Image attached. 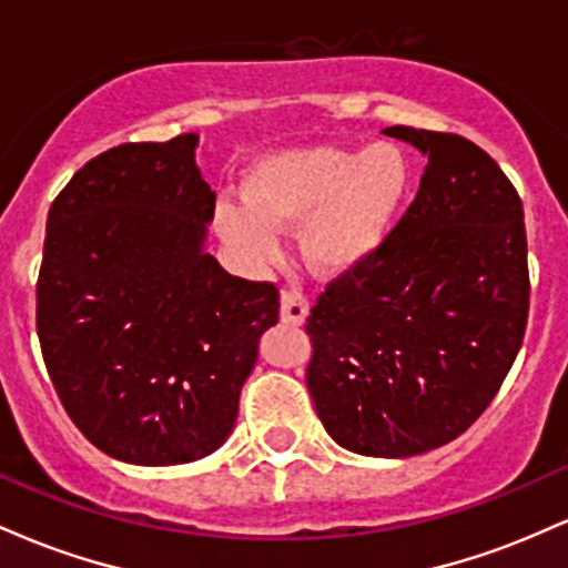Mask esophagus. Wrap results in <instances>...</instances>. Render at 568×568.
<instances>
[{"instance_id": "1", "label": "esophagus", "mask_w": 568, "mask_h": 568, "mask_svg": "<svg viewBox=\"0 0 568 568\" xmlns=\"http://www.w3.org/2000/svg\"><path fill=\"white\" fill-rule=\"evenodd\" d=\"M310 315V302L298 288H283L280 293V321L285 325H302Z\"/></svg>"}]
</instances>
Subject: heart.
<instances>
[{"instance_id": "obj_1", "label": "heart", "mask_w": 568, "mask_h": 568, "mask_svg": "<svg viewBox=\"0 0 568 568\" xmlns=\"http://www.w3.org/2000/svg\"><path fill=\"white\" fill-rule=\"evenodd\" d=\"M410 168L395 143L363 152L304 146L253 165L245 205H221V230L253 253H272L277 232L306 224L304 253L323 272L361 264L382 243L408 192Z\"/></svg>"}]
</instances>
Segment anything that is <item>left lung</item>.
<instances>
[{
	"label": "left lung",
	"instance_id": "obj_1",
	"mask_svg": "<svg viewBox=\"0 0 568 568\" xmlns=\"http://www.w3.org/2000/svg\"><path fill=\"white\" fill-rule=\"evenodd\" d=\"M427 158L419 192L306 317V387L338 446L416 456L459 438L499 393L529 321L524 205L456 133L384 130Z\"/></svg>",
	"mask_w": 568,
	"mask_h": 568
}]
</instances>
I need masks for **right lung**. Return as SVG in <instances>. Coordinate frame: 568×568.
Wrapping results in <instances>:
<instances>
[{"mask_svg": "<svg viewBox=\"0 0 568 568\" xmlns=\"http://www.w3.org/2000/svg\"><path fill=\"white\" fill-rule=\"evenodd\" d=\"M197 135L120 143L71 175L48 213L37 334L69 419L114 459L186 465L237 419L275 283L202 251L216 192Z\"/></svg>", "mask_w": 568, "mask_h": 568, "instance_id": "obj_1", "label": "right lung"}]
</instances>
